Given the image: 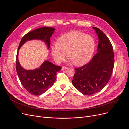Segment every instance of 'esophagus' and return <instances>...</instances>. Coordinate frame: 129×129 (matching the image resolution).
<instances>
[{
    "mask_svg": "<svg viewBox=\"0 0 129 129\" xmlns=\"http://www.w3.org/2000/svg\"><path fill=\"white\" fill-rule=\"evenodd\" d=\"M66 69H67V67L66 66H63L62 68V70H66Z\"/></svg>",
    "mask_w": 129,
    "mask_h": 129,
    "instance_id": "1",
    "label": "esophagus"
}]
</instances>
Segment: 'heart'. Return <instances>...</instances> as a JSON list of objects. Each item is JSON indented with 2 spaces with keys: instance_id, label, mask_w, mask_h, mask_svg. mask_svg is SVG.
I'll return each mask as SVG.
<instances>
[{
  "instance_id": "obj_1",
  "label": "heart",
  "mask_w": 129,
  "mask_h": 129,
  "mask_svg": "<svg viewBox=\"0 0 129 129\" xmlns=\"http://www.w3.org/2000/svg\"><path fill=\"white\" fill-rule=\"evenodd\" d=\"M96 47L93 38L77 31L66 33L58 40L51 47V54L54 60L60 63L67 57L77 66L87 64L91 59Z\"/></svg>"
}]
</instances>
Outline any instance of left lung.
I'll use <instances>...</instances> for the list:
<instances>
[{
  "mask_svg": "<svg viewBox=\"0 0 129 129\" xmlns=\"http://www.w3.org/2000/svg\"><path fill=\"white\" fill-rule=\"evenodd\" d=\"M98 38L97 53L90 62L75 69L72 83L85 95H91L102 90L111 76L114 63L113 47L105 34L96 27H92Z\"/></svg>",
  "mask_w": 129,
  "mask_h": 129,
  "instance_id": "1",
  "label": "left lung"
}]
</instances>
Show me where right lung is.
Wrapping results in <instances>:
<instances>
[{
  "instance_id": "obj_1",
  "label": "right lung",
  "mask_w": 129,
  "mask_h": 129,
  "mask_svg": "<svg viewBox=\"0 0 129 129\" xmlns=\"http://www.w3.org/2000/svg\"><path fill=\"white\" fill-rule=\"evenodd\" d=\"M55 30L51 27H43L26 33L22 38L19 45L16 56V70L19 78L24 88L35 96L41 95L53 86L56 79V73L62 67L45 60L38 68L26 70L20 64L19 50L26 41L38 40L44 42L50 49V38Z\"/></svg>"
}]
</instances>
